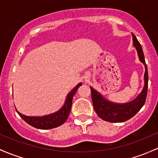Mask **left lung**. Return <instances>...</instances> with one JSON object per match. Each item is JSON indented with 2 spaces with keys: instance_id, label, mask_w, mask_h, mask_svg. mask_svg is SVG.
<instances>
[{
  "instance_id": "obj_1",
  "label": "left lung",
  "mask_w": 158,
  "mask_h": 158,
  "mask_svg": "<svg viewBox=\"0 0 158 158\" xmlns=\"http://www.w3.org/2000/svg\"><path fill=\"white\" fill-rule=\"evenodd\" d=\"M133 46L137 51L139 58L140 61L144 64L145 67L144 80L145 85L142 92L138 95L136 99L127 103H115L108 101L103 98L100 93L95 91L93 88L90 87L91 92V99H92L94 109L100 118L109 122H123L129 120L133 117L140 110V109L145 104L148 91V69L145 64V57L141 45L139 43L136 36L132 34Z\"/></svg>"
}]
</instances>
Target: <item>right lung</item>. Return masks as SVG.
I'll use <instances>...</instances> for the list:
<instances>
[{"instance_id": "add662e5", "label": "right lung", "mask_w": 158, "mask_h": 158, "mask_svg": "<svg viewBox=\"0 0 158 158\" xmlns=\"http://www.w3.org/2000/svg\"><path fill=\"white\" fill-rule=\"evenodd\" d=\"M82 85V83H79L76 86L72 91L67 95V99L65 100V103L62 108L58 112H54L50 115L41 116V117H32V116H27L22 115L16 110V112L19 116L28 124H30L32 127L38 128V129H52L55 128L63 124L66 120L68 118L69 114L70 112L71 106H72V100L73 95L76 93L80 86Z\"/></svg>"}]
</instances>
